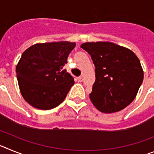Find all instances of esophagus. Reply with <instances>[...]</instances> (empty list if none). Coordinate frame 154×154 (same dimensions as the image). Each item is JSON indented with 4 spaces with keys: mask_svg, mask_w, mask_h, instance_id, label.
Returning a JSON list of instances; mask_svg holds the SVG:
<instances>
[{
    "mask_svg": "<svg viewBox=\"0 0 154 154\" xmlns=\"http://www.w3.org/2000/svg\"><path fill=\"white\" fill-rule=\"evenodd\" d=\"M77 80H78V82H81L83 80V77H77Z\"/></svg>",
    "mask_w": 154,
    "mask_h": 154,
    "instance_id": "obj_1",
    "label": "esophagus"
}]
</instances>
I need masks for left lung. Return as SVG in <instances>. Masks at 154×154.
<instances>
[{
	"mask_svg": "<svg viewBox=\"0 0 154 154\" xmlns=\"http://www.w3.org/2000/svg\"><path fill=\"white\" fill-rule=\"evenodd\" d=\"M95 66L90 99L102 113H115L132 103L143 80L139 58L131 50L108 41L80 45Z\"/></svg>",
	"mask_w": 154,
	"mask_h": 154,
	"instance_id": "1",
	"label": "left lung"
}]
</instances>
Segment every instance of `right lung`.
<instances>
[{
  "instance_id": "right-lung-1",
  "label": "right lung",
  "mask_w": 154,
  "mask_h": 154,
  "mask_svg": "<svg viewBox=\"0 0 154 154\" xmlns=\"http://www.w3.org/2000/svg\"><path fill=\"white\" fill-rule=\"evenodd\" d=\"M74 42L38 43L27 48L16 66L19 89L33 107L51 110L64 100L74 80L63 70Z\"/></svg>"
}]
</instances>
